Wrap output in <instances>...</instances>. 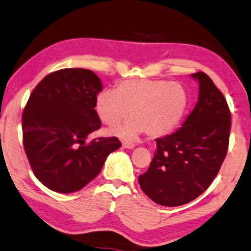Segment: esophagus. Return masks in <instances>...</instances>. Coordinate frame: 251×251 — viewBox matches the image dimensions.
<instances>
[{"label": "esophagus", "instance_id": "34e87169", "mask_svg": "<svg viewBox=\"0 0 251 251\" xmlns=\"http://www.w3.org/2000/svg\"><path fill=\"white\" fill-rule=\"evenodd\" d=\"M123 147L126 148V149H134L135 143H130V142H123Z\"/></svg>", "mask_w": 251, "mask_h": 251}]
</instances>
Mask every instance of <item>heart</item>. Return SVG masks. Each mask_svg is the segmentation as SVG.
<instances>
[{
	"mask_svg": "<svg viewBox=\"0 0 251 251\" xmlns=\"http://www.w3.org/2000/svg\"><path fill=\"white\" fill-rule=\"evenodd\" d=\"M186 107L185 88L168 80H125L115 91H102L95 99V111L104 125L116 126L131 114L125 125L110 129V134L123 140H134L143 131L149 136L168 134L180 122Z\"/></svg>",
	"mask_w": 251,
	"mask_h": 251,
	"instance_id": "1",
	"label": "heart"
}]
</instances>
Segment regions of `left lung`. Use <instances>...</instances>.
<instances>
[{"label": "left lung", "mask_w": 251, "mask_h": 251, "mask_svg": "<svg viewBox=\"0 0 251 251\" xmlns=\"http://www.w3.org/2000/svg\"><path fill=\"white\" fill-rule=\"evenodd\" d=\"M199 81L198 103L181 128L157 138L149 169L138 177L140 186L162 206H181L202 194L227 154L230 110L224 94L203 72L192 74Z\"/></svg>", "instance_id": "8db88e82"}]
</instances>
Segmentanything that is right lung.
Returning <instances> with one entry per match:
<instances>
[{
    "mask_svg": "<svg viewBox=\"0 0 251 251\" xmlns=\"http://www.w3.org/2000/svg\"><path fill=\"white\" fill-rule=\"evenodd\" d=\"M101 80L91 70L63 69L45 76L31 93L23 115V145L36 178L58 193H73L100 173L117 137L87 136L101 128L95 99Z\"/></svg>",
    "mask_w": 251,
    "mask_h": 251,
    "instance_id": "right-lung-1",
    "label": "right lung"
}]
</instances>
